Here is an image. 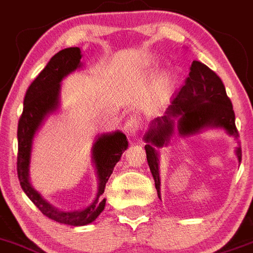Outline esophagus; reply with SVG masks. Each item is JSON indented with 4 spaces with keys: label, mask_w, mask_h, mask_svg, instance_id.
<instances>
[{
    "label": "esophagus",
    "mask_w": 253,
    "mask_h": 253,
    "mask_svg": "<svg viewBox=\"0 0 253 253\" xmlns=\"http://www.w3.org/2000/svg\"><path fill=\"white\" fill-rule=\"evenodd\" d=\"M141 125H142L141 118L137 117V116H133V117L129 118L128 121L126 122V125H125V131H126V133L129 137H135L138 133V131H140Z\"/></svg>",
    "instance_id": "obj_1"
}]
</instances>
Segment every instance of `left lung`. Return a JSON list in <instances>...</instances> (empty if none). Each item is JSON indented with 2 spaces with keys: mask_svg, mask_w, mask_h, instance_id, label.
<instances>
[{
  "mask_svg": "<svg viewBox=\"0 0 253 253\" xmlns=\"http://www.w3.org/2000/svg\"><path fill=\"white\" fill-rule=\"evenodd\" d=\"M233 106L219 77L206 64L194 60L188 78L176 93L163 117L155 118L150 129L143 136L146 158L154 176L155 188L160 198L159 154L155 147L168 145L174 131L181 137L194 135L207 127L226 129L228 135L238 137ZM238 161L242 160V150H236Z\"/></svg>",
  "mask_w": 253,
  "mask_h": 253,
  "instance_id": "left-lung-1",
  "label": "left lung"
}]
</instances>
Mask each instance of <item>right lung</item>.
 Masks as SVG:
<instances>
[{"label": "right lung", "instance_id": "add662e5", "mask_svg": "<svg viewBox=\"0 0 253 253\" xmlns=\"http://www.w3.org/2000/svg\"><path fill=\"white\" fill-rule=\"evenodd\" d=\"M82 56L83 55L79 47H67L50 59L46 67L40 72L26 90L24 111L17 127V175L22 190L47 218L76 227L89 224L103 211L106 199H102L101 195L104 193L106 183L112 174L113 168L128 146L126 135L121 131L103 133L97 137L92 147V161L98 177V193L92 203L82 211H60L45 200L31 185L29 180V168L34 136L45 118L58 110L61 81L68 74L82 68Z\"/></svg>", "mask_w": 253, "mask_h": 253}]
</instances>
